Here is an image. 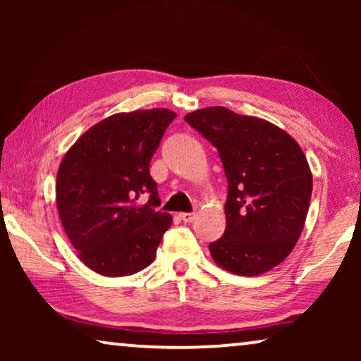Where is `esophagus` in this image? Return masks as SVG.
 Instances as JSON below:
<instances>
[{
    "instance_id": "34e87169",
    "label": "esophagus",
    "mask_w": 361,
    "mask_h": 361,
    "mask_svg": "<svg viewBox=\"0 0 361 361\" xmlns=\"http://www.w3.org/2000/svg\"><path fill=\"white\" fill-rule=\"evenodd\" d=\"M195 214L194 212H182V214H179V219L182 221H185V224H192V221L195 220Z\"/></svg>"
}]
</instances>
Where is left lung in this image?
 <instances>
[{"instance_id":"1","label":"left lung","mask_w":361,"mask_h":361,"mask_svg":"<svg viewBox=\"0 0 361 361\" xmlns=\"http://www.w3.org/2000/svg\"><path fill=\"white\" fill-rule=\"evenodd\" d=\"M184 120L219 149L228 179L226 228L210 243L212 258L233 274L268 273L302 233L312 195L305 154L273 123L225 106L200 108Z\"/></svg>"}]
</instances>
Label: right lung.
Instances as JSON below:
<instances>
[{
    "label": "right lung",
    "instance_id": "1",
    "mask_svg": "<svg viewBox=\"0 0 361 361\" xmlns=\"http://www.w3.org/2000/svg\"><path fill=\"white\" fill-rule=\"evenodd\" d=\"M174 118L166 108L116 113L83 133L59 166V216L78 259L98 274L145 269L172 224L154 209L161 200L149 162ZM142 193L150 202L140 206Z\"/></svg>",
    "mask_w": 361,
    "mask_h": 361
}]
</instances>
